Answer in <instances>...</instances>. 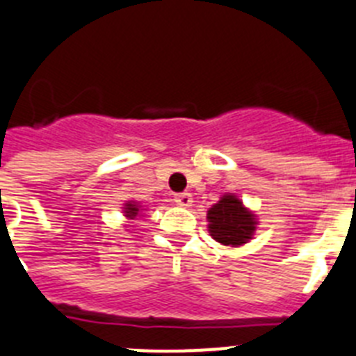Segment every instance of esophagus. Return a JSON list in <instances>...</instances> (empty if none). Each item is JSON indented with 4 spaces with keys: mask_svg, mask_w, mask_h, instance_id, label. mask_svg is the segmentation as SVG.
Wrapping results in <instances>:
<instances>
[{
    "mask_svg": "<svg viewBox=\"0 0 356 356\" xmlns=\"http://www.w3.org/2000/svg\"><path fill=\"white\" fill-rule=\"evenodd\" d=\"M175 202L180 207H189L191 204H193V196L189 195V193H180V195L175 196Z\"/></svg>",
    "mask_w": 356,
    "mask_h": 356,
    "instance_id": "esophagus-1",
    "label": "esophagus"
}]
</instances>
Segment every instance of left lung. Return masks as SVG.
<instances>
[{
    "instance_id": "obj_1",
    "label": "left lung",
    "mask_w": 356,
    "mask_h": 356,
    "mask_svg": "<svg viewBox=\"0 0 356 356\" xmlns=\"http://www.w3.org/2000/svg\"><path fill=\"white\" fill-rule=\"evenodd\" d=\"M211 236L222 245L238 248L248 243L257 231L254 214L234 195H224L207 211Z\"/></svg>"
}]
</instances>
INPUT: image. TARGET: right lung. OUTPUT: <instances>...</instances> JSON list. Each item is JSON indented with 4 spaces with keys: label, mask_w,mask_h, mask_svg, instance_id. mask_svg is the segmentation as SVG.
<instances>
[{
    "label": "right lung",
    "mask_w": 356,
    "mask_h": 356,
    "mask_svg": "<svg viewBox=\"0 0 356 356\" xmlns=\"http://www.w3.org/2000/svg\"><path fill=\"white\" fill-rule=\"evenodd\" d=\"M123 213H125V216L131 220H134L138 216V213H140V205L136 204V202H129V204H125V207H123Z\"/></svg>",
    "instance_id": "obj_1"
}]
</instances>
